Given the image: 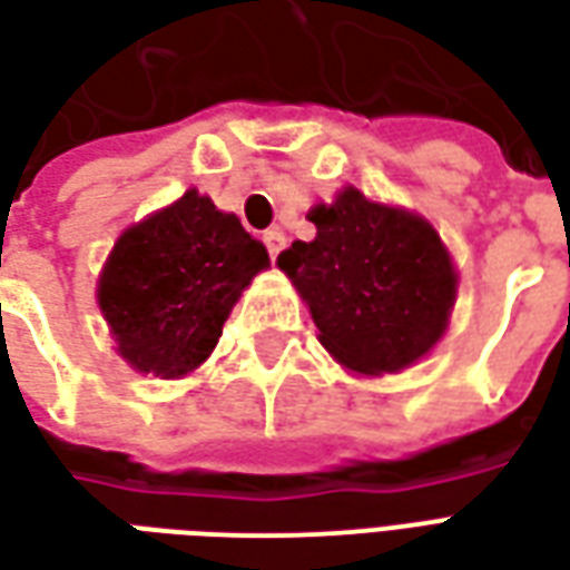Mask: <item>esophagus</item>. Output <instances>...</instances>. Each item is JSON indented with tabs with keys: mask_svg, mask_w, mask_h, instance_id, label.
<instances>
[{
	"mask_svg": "<svg viewBox=\"0 0 570 570\" xmlns=\"http://www.w3.org/2000/svg\"><path fill=\"white\" fill-rule=\"evenodd\" d=\"M262 240H265V247H268V253H272V259H277V256H281V249L286 247V235L284 232H277V228L265 232V235H262Z\"/></svg>",
	"mask_w": 570,
	"mask_h": 570,
	"instance_id": "34e87169",
	"label": "esophagus"
}]
</instances>
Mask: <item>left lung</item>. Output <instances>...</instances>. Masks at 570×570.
<instances>
[{"mask_svg":"<svg viewBox=\"0 0 570 570\" xmlns=\"http://www.w3.org/2000/svg\"><path fill=\"white\" fill-rule=\"evenodd\" d=\"M317 237L277 256L321 330V345L354 372H396L440 342L454 302L452 259L421 216L347 186L308 213Z\"/></svg>","mask_w":570,"mask_h":570,"instance_id":"left-lung-1","label":"left lung"}]
</instances>
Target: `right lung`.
I'll list each match as a JSON object with an SVG mask.
<instances>
[{
  "label": "right lung",
  "mask_w": 570,
  "mask_h": 570,
  "mask_svg": "<svg viewBox=\"0 0 570 570\" xmlns=\"http://www.w3.org/2000/svg\"><path fill=\"white\" fill-rule=\"evenodd\" d=\"M265 265L268 249L235 213L191 188L118 237L97 302L134 370L179 379L210 357L240 289Z\"/></svg>",
  "instance_id": "right-lung-1"
}]
</instances>
